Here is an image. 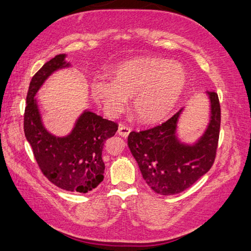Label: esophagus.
I'll use <instances>...</instances> for the list:
<instances>
[{
	"instance_id": "obj_1",
	"label": "esophagus",
	"mask_w": 251,
	"mask_h": 251,
	"mask_svg": "<svg viewBox=\"0 0 251 251\" xmlns=\"http://www.w3.org/2000/svg\"><path fill=\"white\" fill-rule=\"evenodd\" d=\"M131 132V128H129V126H123V125H120V126H119V130H118V133L121 135V137L123 138H126L129 135V133Z\"/></svg>"
}]
</instances>
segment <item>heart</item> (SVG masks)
I'll return each instance as SVG.
<instances>
[{
    "mask_svg": "<svg viewBox=\"0 0 251 251\" xmlns=\"http://www.w3.org/2000/svg\"><path fill=\"white\" fill-rule=\"evenodd\" d=\"M111 80H97L91 92L109 116L116 117L133 97V109L145 123L163 121L172 113L187 87L182 65L159 57L126 61L111 71Z\"/></svg>",
    "mask_w": 251,
    "mask_h": 251,
    "instance_id": "1",
    "label": "heart"
}]
</instances>
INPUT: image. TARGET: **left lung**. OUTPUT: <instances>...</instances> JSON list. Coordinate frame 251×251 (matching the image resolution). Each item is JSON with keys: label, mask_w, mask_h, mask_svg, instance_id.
<instances>
[{"label": "left lung", "mask_w": 251, "mask_h": 251, "mask_svg": "<svg viewBox=\"0 0 251 251\" xmlns=\"http://www.w3.org/2000/svg\"><path fill=\"white\" fill-rule=\"evenodd\" d=\"M207 93L211 103L210 122L196 145H182L176 137V122L182 110L161 125L129 133L128 147L143 179L159 195L184 191L207 174L215 162L221 111L218 94L215 91Z\"/></svg>", "instance_id": "left-lung-1"}]
</instances>
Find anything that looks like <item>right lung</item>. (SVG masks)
<instances>
[{
	"label": "right lung",
	"instance_id": "1",
	"mask_svg": "<svg viewBox=\"0 0 251 251\" xmlns=\"http://www.w3.org/2000/svg\"><path fill=\"white\" fill-rule=\"evenodd\" d=\"M64 57L54 56L33 75L24 111V134L49 181L63 190L87 194L104 178L102 150L105 141L116 134L118 123L85 111L67 137H54L44 129L34 96L48 76L69 67Z\"/></svg>",
	"mask_w": 251,
	"mask_h": 251
}]
</instances>
